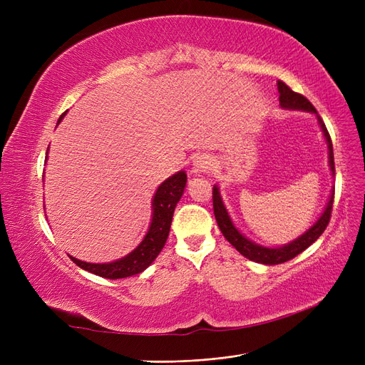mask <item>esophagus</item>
Instances as JSON below:
<instances>
[{
    "label": "esophagus",
    "mask_w": 365,
    "mask_h": 365,
    "mask_svg": "<svg viewBox=\"0 0 365 365\" xmlns=\"http://www.w3.org/2000/svg\"><path fill=\"white\" fill-rule=\"evenodd\" d=\"M212 165H213V163L208 158V155H197L193 160V172L195 173H205L212 169Z\"/></svg>",
    "instance_id": "esophagus-1"
}]
</instances>
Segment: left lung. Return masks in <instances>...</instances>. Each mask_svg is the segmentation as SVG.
Instances as JSON below:
<instances>
[{
    "instance_id": "1",
    "label": "left lung",
    "mask_w": 365,
    "mask_h": 365,
    "mask_svg": "<svg viewBox=\"0 0 365 365\" xmlns=\"http://www.w3.org/2000/svg\"><path fill=\"white\" fill-rule=\"evenodd\" d=\"M277 88H279V101H280V106L284 109H291V111H307L317 115L318 125L323 130V135L326 138L327 143V149H329V168L332 175H335V163H334V148H332V140H330L329 132L326 129L324 121L322 120V117L318 115L317 109L314 108V105L307 101V98L302 94H298L295 91H292L291 88L283 83L282 81L277 82ZM332 205H334V190L329 196V201L324 207V212L322 213L317 219V222L306 230L302 236H298L297 239H294L289 244H284L280 247H263L256 244V242L250 240L248 237H245L240 231L236 228V225L231 220L227 208L224 205L222 197H220V192L219 187L215 185L213 187V210H215V217L216 222L219 225L220 233L224 235V237L233 245L242 256L262 264H279V263H284L291 259H294L298 254L303 252L307 247H311L314 242L324 233V230L330 220V213H332Z\"/></svg>"
}]
</instances>
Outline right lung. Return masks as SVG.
Instances as JSON below:
<instances>
[{"label": "right lung", "mask_w": 365, "mask_h": 365, "mask_svg": "<svg viewBox=\"0 0 365 365\" xmlns=\"http://www.w3.org/2000/svg\"><path fill=\"white\" fill-rule=\"evenodd\" d=\"M67 113H63L58 121L61 120ZM47 157H48V149H47ZM47 161V160H46ZM187 182V175L184 170L169 176L168 180L163 181L158 189L153 195L152 200V220L148 233L140 242V245L130 251L128 256L121 257L118 260L109 262V263H90V262H82L70 256V259L81 267L82 269L93 272L96 275H101L105 279H125L130 277V275H135L145 271L149 264L157 259L160 251L163 250L165 240H168L170 225H172V217L176 204L180 202L181 196L185 189Z\"/></svg>", "instance_id": "add662e5"}]
</instances>
